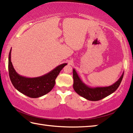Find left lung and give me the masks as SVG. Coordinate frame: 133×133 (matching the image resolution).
<instances>
[{
    "instance_id": "8db88e82",
    "label": "left lung",
    "mask_w": 133,
    "mask_h": 133,
    "mask_svg": "<svg viewBox=\"0 0 133 133\" xmlns=\"http://www.w3.org/2000/svg\"><path fill=\"white\" fill-rule=\"evenodd\" d=\"M73 89L78 95L90 101H98L114 93L122 81L124 73L120 78L110 86L91 87L86 85L81 80L75 69L73 70Z\"/></svg>"
}]
</instances>
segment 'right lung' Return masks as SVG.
Returning a JSON list of instances; mask_svg holds the SVG:
<instances>
[{
  "label": "right lung",
  "instance_id": "1",
  "mask_svg": "<svg viewBox=\"0 0 133 133\" xmlns=\"http://www.w3.org/2000/svg\"><path fill=\"white\" fill-rule=\"evenodd\" d=\"M11 48L9 55L8 69L10 79L15 88L21 93L31 98H37L50 92L55 86V80L62 69L67 65L63 63L46 75L37 77L29 78L19 75L11 62Z\"/></svg>",
  "mask_w": 133,
  "mask_h": 133
}]
</instances>
